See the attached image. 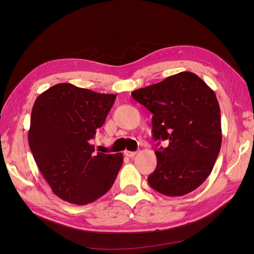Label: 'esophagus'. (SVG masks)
Returning <instances> with one entry per match:
<instances>
[{"instance_id":"obj_1","label":"esophagus","mask_w":254,"mask_h":254,"mask_svg":"<svg viewBox=\"0 0 254 254\" xmlns=\"http://www.w3.org/2000/svg\"><path fill=\"white\" fill-rule=\"evenodd\" d=\"M125 156H127L128 158H133L135 156V151H129V150H125Z\"/></svg>"}]
</instances>
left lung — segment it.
<instances>
[{
  "label": "left lung",
  "instance_id": "obj_1",
  "mask_svg": "<svg viewBox=\"0 0 254 254\" xmlns=\"http://www.w3.org/2000/svg\"><path fill=\"white\" fill-rule=\"evenodd\" d=\"M152 113L157 167L149 186L178 197L200 187L211 174L221 146L220 108L214 91L194 73L181 72L131 93ZM159 145V143L157 144Z\"/></svg>",
  "mask_w": 254,
  "mask_h": 254
}]
</instances>
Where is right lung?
Wrapping results in <instances>:
<instances>
[{"label":"right lung","mask_w":254,"mask_h":254,"mask_svg":"<svg viewBox=\"0 0 254 254\" xmlns=\"http://www.w3.org/2000/svg\"><path fill=\"white\" fill-rule=\"evenodd\" d=\"M117 95L58 83L36 98L28 144L53 193L87 204L108 191L123 164L122 153H94L90 140L102 127Z\"/></svg>","instance_id":"obj_1"}]
</instances>
